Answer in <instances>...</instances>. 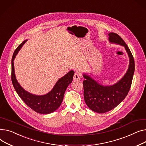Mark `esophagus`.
<instances>
[{
  "label": "esophagus",
  "instance_id": "obj_1",
  "mask_svg": "<svg viewBox=\"0 0 146 146\" xmlns=\"http://www.w3.org/2000/svg\"><path fill=\"white\" fill-rule=\"evenodd\" d=\"M81 78V76L78 73H75L74 75V81H80Z\"/></svg>",
  "mask_w": 146,
  "mask_h": 146
}]
</instances>
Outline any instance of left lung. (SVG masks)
Instances as JSON below:
<instances>
[{
	"label": "left lung",
	"mask_w": 146,
	"mask_h": 146,
	"mask_svg": "<svg viewBox=\"0 0 146 146\" xmlns=\"http://www.w3.org/2000/svg\"><path fill=\"white\" fill-rule=\"evenodd\" d=\"M108 35L110 42L125 47L130 58V65L123 78L111 86H102L91 77L84 75L85 78L83 81L85 102L91 110L98 113L108 112L124 100L131 88L135 70L133 56L123 39L115 33H110Z\"/></svg>",
	"instance_id": "left-lung-1"
}]
</instances>
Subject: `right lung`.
I'll return each mask as SVG.
<instances>
[{"label": "right lung", "instance_id": "obj_1", "mask_svg": "<svg viewBox=\"0 0 146 146\" xmlns=\"http://www.w3.org/2000/svg\"><path fill=\"white\" fill-rule=\"evenodd\" d=\"M27 40H24L17 47L12 58L11 80L13 87L20 98L25 103L35 112L47 114L54 112L61 106L64 98L65 91L72 81L74 71H71L64 76L59 79L53 89L44 96H35L24 90L17 81L14 70L13 60L21 47Z\"/></svg>", "mask_w": 146, "mask_h": 146}]
</instances>
